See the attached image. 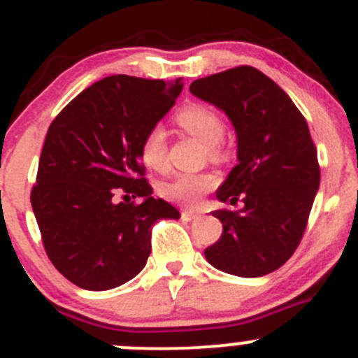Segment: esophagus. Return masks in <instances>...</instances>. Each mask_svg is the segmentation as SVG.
<instances>
[{"label":"esophagus","mask_w":358,"mask_h":358,"mask_svg":"<svg viewBox=\"0 0 358 358\" xmlns=\"http://www.w3.org/2000/svg\"><path fill=\"white\" fill-rule=\"evenodd\" d=\"M197 214L194 213V210H183L182 213V220L183 221H194V220H197Z\"/></svg>","instance_id":"34e87169"}]
</instances>
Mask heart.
I'll use <instances>...</instances> for the list:
<instances>
[{"label":"heart","instance_id":"obj_1","mask_svg":"<svg viewBox=\"0 0 358 358\" xmlns=\"http://www.w3.org/2000/svg\"><path fill=\"white\" fill-rule=\"evenodd\" d=\"M175 122L189 131L204 145L210 148L213 156H220V148L224 137L223 120L213 110L202 104H189L176 113ZM141 159L150 169H163L166 164V137L161 127H154L141 142ZM216 185V178L209 173H182L161 187V194L168 201L182 206H195L202 195Z\"/></svg>","mask_w":358,"mask_h":358}]
</instances>
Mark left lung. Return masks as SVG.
<instances>
[{
  "label": "left lung",
  "instance_id": "obj_1",
  "mask_svg": "<svg viewBox=\"0 0 358 358\" xmlns=\"http://www.w3.org/2000/svg\"><path fill=\"white\" fill-rule=\"evenodd\" d=\"M190 92L228 116L238 164L216 192L223 235L206 248L210 266L259 278L285 264L299 247L321 182L317 150L306 118L276 82L252 66L221 71L190 84Z\"/></svg>",
  "mask_w": 358,
  "mask_h": 358
}]
</instances>
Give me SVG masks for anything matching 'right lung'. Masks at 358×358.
Returning <instances> with one entry per match:
<instances>
[{
	"label": "right lung",
	"instance_id": "add662e5",
	"mask_svg": "<svg viewBox=\"0 0 358 358\" xmlns=\"http://www.w3.org/2000/svg\"><path fill=\"white\" fill-rule=\"evenodd\" d=\"M182 89L180 78L166 85L113 75L52 120L30 202L48 257L77 287L103 292L130 281L148 262L152 224L180 217L152 197L138 149ZM118 191L123 203L112 197Z\"/></svg>",
	"mask_w": 358,
	"mask_h": 358
}]
</instances>
